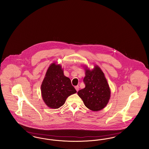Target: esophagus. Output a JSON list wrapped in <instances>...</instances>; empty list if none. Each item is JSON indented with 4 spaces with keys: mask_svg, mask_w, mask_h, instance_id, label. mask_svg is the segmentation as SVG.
I'll use <instances>...</instances> for the list:
<instances>
[{
    "mask_svg": "<svg viewBox=\"0 0 149 149\" xmlns=\"http://www.w3.org/2000/svg\"><path fill=\"white\" fill-rule=\"evenodd\" d=\"M75 89H76V91L78 92V91H79V86L77 85V86H75Z\"/></svg>",
    "mask_w": 149,
    "mask_h": 149,
    "instance_id": "obj_1",
    "label": "esophagus"
}]
</instances>
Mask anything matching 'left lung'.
I'll return each instance as SVG.
<instances>
[{"instance_id": "obj_1", "label": "left lung", "mask_w": 149, "mask_h": 149, "mask_svg": "<svg viewBox=\"0 0 149 149\" xmlns=\"http://www.w3.org/2000/svg\"><path fill=\"white\" fill-rule=\"evenodd\" d=\"M83 81L85 87L78 92L85 106L93 111H98L106 106L111 97L109 86L104 74L98 66L92 70L85 69Z\"/></svg>"}]
</instances>
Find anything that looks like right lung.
Returning a JSON list of instances; mask_svg holds the SVG:
<instances>
[{"label":"right lung","instance_id":"add662e5","mask_svg":"<svg viewBox=\"0 0 149 149\" xmlns=\"http://www.w3.org/2000/svg\"><path fill=\"white\" fill-rule=\"evenodd\" d=\"M41 87L43 101L54 109L62 106L69 96L77 93L70 79L64 75L61 66L55 63L49 66Z\"/></svg>","mask_w":149,"mask_h":149}]
</instances>
